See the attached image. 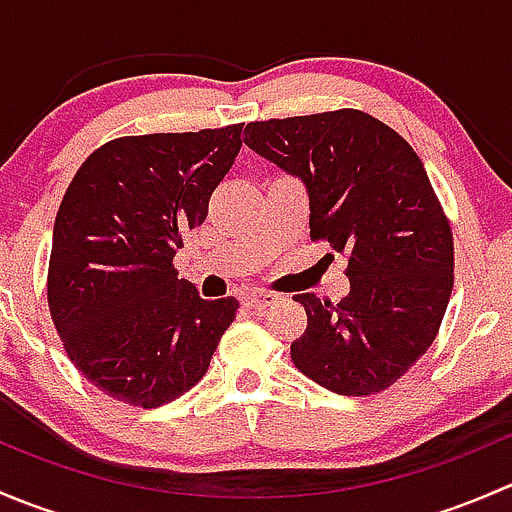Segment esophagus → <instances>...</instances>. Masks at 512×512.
Masks as SVG:
<instances>
[{
  "label": "esophagus",
  "mask_w": 512,
  "mask_h": 512,
  "mask_svg": "<svg viewBox=\"0 0 512 512\" xmlns=\"http://www.w3.org/2000/svg\"><path fill=\"white\" fill-rule=\"evenodd\" d=\"M277 299L280 297L272 292H250V294H245V299H242V302H245L250 309H255V312H265V309L272 307Z\"/></svg>",
  "instance_id": "esophagus-1"
}]
</instances>
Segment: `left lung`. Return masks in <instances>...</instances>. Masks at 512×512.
I'll list each match as a JSON object with an SVG mask.
<instances>
[{
  "label": "left lung",
  "instance_id": "obj_1",
  "mask_svg": "<svg viewBox=\"0 0 512 512\" xmlns=\"http://www.w3.org/2000/svg\"><path fill=\"white\" fill-rule=\"evenodd\" d=\"M245 143L304 183L309 235L349 257L339 304L294 294L304 376L342 396L384 391L426 354L453 289V235L414 148L354 108L245 126Z\"/></svg>",
  "mask_w": 512,
  "mask_h": 512
}]
</instances>
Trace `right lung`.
<instances>
[{
    "label": "right lung",
    "mask_w": 512,
    "mask_h": 512,
    "mask_svg": "<svg viewBox=\"0 0 512 512\" xmlns=\"http://www.w3.org/2000/svg\"><path fill=\"white\" fill-rule=\"evenodd\" d=\"M242 123L126 136L91 153L56 213L49 309L76 369L111 399L156 409L208 371L237 299H203L175 252L203 225Z\"/></svg>",
    "instance_id": "obj_1"
}]
</instances>
